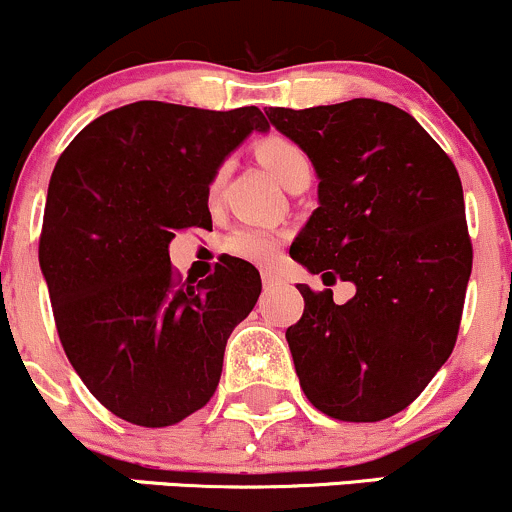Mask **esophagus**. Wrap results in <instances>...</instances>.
<instances>
[{
  "label": "esophagus",
  "instance_id": "obj_1",
  "mask_svg": "<svg viewBox=\"0 0 512 512\" xmlns=\"http://www.w3.org/2000/svg\"><path fill=\"white\" fill-rule=\"evenodd\" d=\"M261 280H263V285H266V288H271V285L278 280L276 271H271V268H263V271H261Z\"/></svg>",
  "mask_w": 512,
  "mask_h": 512
}]
</instances>
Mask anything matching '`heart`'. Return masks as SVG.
<instances>
[{
  "label": "heart",
  "mask_w": 512,
  "mask_h": 512,
  "mask_svg": "<svg viewBox=\"0 0 512 512\" xmlns=\"http://www.w3.org/2000/svg\"><path fill=\"white\" fill-rule=\"evenodd\" d=\"M256 156L273 173V178L278 183H283L288 188L295 178L307 170H312L310 158H307L305 148L298 141L288 139L283 134H268L263 139L256 141ZM224 178H227V163H222L212 173L210 183H207V197L217 200V195L222 192ZM280 244H283V234L276 232L271 227H261V224H244V227L234 229L229 234L224 249L236 258H244V261L254 263H268L273 256L278 254Z\"/></svg>",
  "instance_id": "1"
}]
</instances>
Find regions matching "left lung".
<instances>
[{
	"instance_id": "1",
	"label": "left lung",
	"mask_w": 512,
	"mask_h": 512,
	"mask_svg": "<svg viewBox=\"0 0 512 512\" xmlns=\"http://www.w3.org/2000/svg\"><path fill=\"white\" fill-rule=\"evenodd\" d=\"M266 114L320 175V207L290 256L327 285H356L344 305L298 285L305 310L285 339L300 386L334 420H386L425 390L459 334L474 261L459 173L388 102Z\"/></svg>"
}]
</instances>
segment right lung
I'll list each match as a JSON object with an SVG mask.
<instances>
[{"label": "right lung", "mask_w": 512, "mask_h": 512, "mask_svg": "<svg viewBox=\"0 0 512 512\" xmlns=\"http://www.w3.org/2000/svg\"><path fill=\"white\" fill-rule=\"evenodd\" d=\"M258 107L168 102L112 109L70 141L48 183L38 261L65 356L122 420L168 427L205 408L229 334L261 295L249 261L224 258L200 283L175 273V232L212 229L207 183Z\"/></svg>", "instance_id": "obj_1"}]
</instances>
